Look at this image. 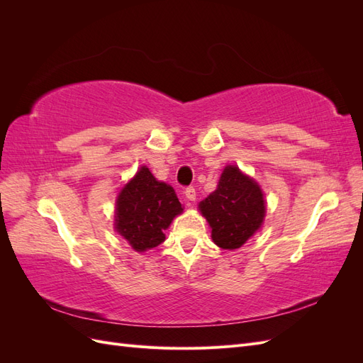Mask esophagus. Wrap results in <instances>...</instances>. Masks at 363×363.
<instances>
[{"instance_id": "1", "label": "esophagus", "mask_w": 363, "mask_h": 363, "mask_svg": "<svg viewBox=\"0 0 363 363\" xmlns=\"http://www.w3.org/2000/svg\"><path fill=\"white\" fill-rule=\"evenodd\" d=\"M184 195H186V199H188L189 201H195L196 192H195V188H194V186H188V188L184 189Z\"/></svg>"}]
</instances>
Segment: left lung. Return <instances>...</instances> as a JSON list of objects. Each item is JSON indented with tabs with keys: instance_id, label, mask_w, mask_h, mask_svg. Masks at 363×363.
Listing matches in <instances>:
<instances>
[{
	"instance_id": "8db88e82",
	"label": "left lung",
	"mask_w": 363,
	"mask_h": 363,
	"mask_svg": "<svg viewBox=\"0 0 363 363\" xmlns=\"http://www.w3.org/2000/svg\"><path fill=\"white\" fill-rule=\"evenodd\" d=\"M200 211L212 227L213 242L224 250H235L262 225L265 201L255 180L238 167H227L216 191L200 203Z\"/></svg>"
}]
</instances>
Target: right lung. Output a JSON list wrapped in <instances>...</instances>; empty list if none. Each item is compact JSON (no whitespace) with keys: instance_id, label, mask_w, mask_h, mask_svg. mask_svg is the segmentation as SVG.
Listing matches in <instances>:
<instances>
[{"instance_id":"right-lung-1","label":"right lung","mask_w":363,"mask_h":363,"mask_svg":"<svg viewBox=\"0 0 363 363\" xmlns=\"http://www.w3.org/2000/svg\"><path fill=\"white\" fill-rule=\"evenodd\" d=\"M183 207L169 184L157 182L142 167L121 191L116 203V230L136 251L155 248Z\"/></svg>"}]
</instances>
